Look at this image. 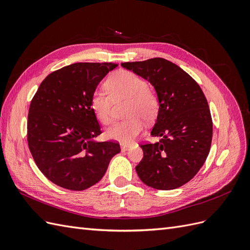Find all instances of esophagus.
Instances as JSON below:
<instances>
[{
  "mask_svg": "<svg viewBox=\"0 0 250 250\" xmlns=\"http://www.w3.org/2000/svg\"><path fill=\"white\" fill-rule=\"evenodd\" d=\"M129 147H130V144H121V149H122L123 151L127 150Z\"/></svg>",
  "mask_w": 250,
  "mask_h": 250,
  "instance_id": "obj_1",
  "label": "esophagus"
}]
</instances>
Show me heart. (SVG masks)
Wrapping results in <instances>:
<instances>
[{"mask_svg": "<svg viewBox=\"0 0 250 250\" xmlns=\"http://www.w3.org/2000/svg\"><path fill=\"white\" fill-rule=\"evenodd\" d=\"M105 93H95L90 98V108L99 122L107 125L111 122V104L119 99H127L125 120L113 124L106 130L109 140L127 143L143 129V119L151 122L160 109L156 94L148 87V83L139 75L130 71H119L105 81Z\"/></svg>", "mask_w": 250, "mask_h": 250, "instance_id": "obj_1", "label": "heart"}]
</instances>
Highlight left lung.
<instances>
[{
    "mask_svg": "<svg viewBox=\"0 0 250 250\" xmlns=\"http://www.w3.org/2000/svg\"><path fill=\"white\" fill-rule=\"evenodd\" d=\"M122 66L148 80L160 109L152 137L142 144L144 156L135 167L140 179L156 190H173L190 181L208 155L213 121L207 98L190 75L164 58L124 62Z\"/></svg>",
    "mask_w": 250,
    "mask_h": 250,
    "instance_id": "obj_1",
    "label": "left lung"
}]
</instances>
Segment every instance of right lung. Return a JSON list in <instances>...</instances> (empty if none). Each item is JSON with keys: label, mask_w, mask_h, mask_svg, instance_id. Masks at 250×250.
<instances>
[{"label": "right lung", "mask_w": 250, "mask_h": 250, "mask_svg": "<svg viewBox=\"0 0 250 250\" xmlns=\"http://www.w3.org/2000/svg\"><path fill=\"white\" fill-rule=\"evenodd\" d=\"M118 64L77 62L43 79L29 107L27 141L41 172L71 191L96 185L121 149L117 142H96L101 128L90 108L97 85Z\"/></svg>", "instance_id": "add662e5"}]
</instances>
